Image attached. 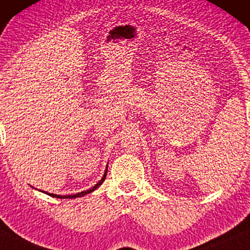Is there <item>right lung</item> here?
Returning <instances> with one entry per match:
<instances>
[{"label":"right lung","instance_id":"1","mask_svg":"<svg viewBox=\"0 0 250 250\" xmlns=\"http://www.w3.org/2000/svg\"><path fill=\"white\" fill-rule=\"evenodd\" d=\"M106 174H107V166H106V169H105V172H104L103 177L101 178V181H99L98 183H96L94 186H93L92 188L86 189V191H83V192H80V193H76V194H73V195H58V194H53V193H47V192H44V191H42V192L46 193V194H48V195H49V196L57 197V199H74V197H81V196H84V195H86V194H89V193L93 192V191H95V189L98 188L99 186L103 183L104 180H105V177H106Z\"/></svg>","mask_w":250,"mask_h":250}]
</instances>
